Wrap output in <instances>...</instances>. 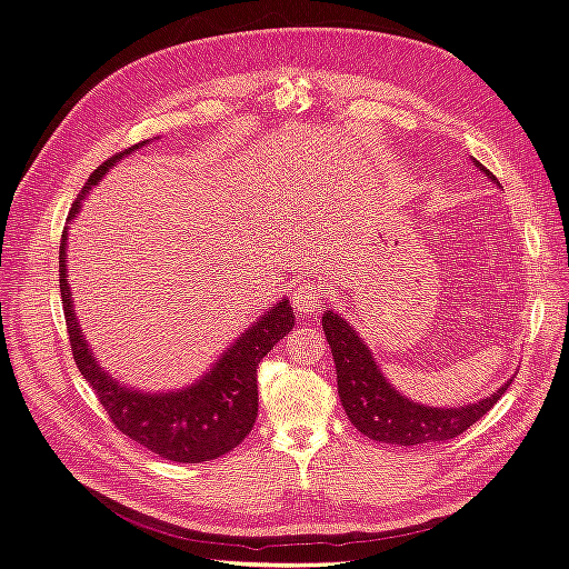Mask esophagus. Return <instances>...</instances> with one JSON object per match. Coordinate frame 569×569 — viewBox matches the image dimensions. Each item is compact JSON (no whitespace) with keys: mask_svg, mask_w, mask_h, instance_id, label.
<instances>
[{"mask_svg":"<svg viewBox=\"0 0 569 569\" xmlns=\"http://www.w3.org/2000/svg\"><path fill=\"white\" fill-rule=\"evenodd\" d=\"M291 299H295V308L299 313L316 316V313H320V308L325 303V291L316 282H303V284L297 287V291L291 295Z\"/></svg>","mask_w":569,"mask_h":569,"instance_id":"esophagus-1","label":"esophagus"}]
</instances>
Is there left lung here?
Listing matches in <instances>:
<instances>
[{"mask_svg": "<svg viewBox=\"0 0 569 569\" xmlns=\"http://www.w3.org/2000/svg\"><path fill=\"white\" fill-rule=\"evenodd\" d=\"M472 163L498 184V180L477 159H472ZM322 330L335 356L341 406L358 432L372 441L420 446L453 439L481 416H487V410H491L512 385V380H508L493 393L468 406H425L408 399L387 380L370 347L347 318L335 311H325Z\"/></svg>", "mask_w": 569, "mask_h": 569, "instance_id": "1", "label": "left lung"}]
</instances>
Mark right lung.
Instances as JSON below:
<instances>
[{
	"mask_svg": "<svg viewBox=\"0 0 569 569\" xmlns=\"http://www.w3.org/2000/svg\"><path fill=\"white\" fill-rule=\"evenodd\" d=\"M151 140H144L126 151L116 153L107 163H101L90 180L84 182L82 192L71 206V213L66 218V230L61 234L59 249V287L61 301L68 325V339L76 366L84 380L97 391L101 406L109 412L111 422L144 446L147 451L157 453L166 460L176 462H203L226 456L234 446L244 441L258 416V385L256 372L263 356L287 337L295 327V311L289 299L274 301L266 311L239 335L230 347L218 356L209 372H203L199 380L173 391H142L134 387L120 385L118 380L99 366L97 356L90 349V341L84 339L82 327L76 316L73 291L68 284V228L80 213V206L92 192V187L109 173L120 159L128 153L142 149Z\"/></svg>",
	"mask_w": 569,
	"mask_h": 569,
	"instance_id": "add662e5",
	"label": "right lung"
}]
</instances>
